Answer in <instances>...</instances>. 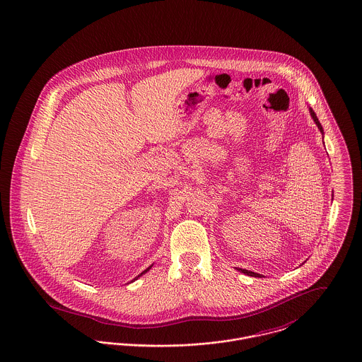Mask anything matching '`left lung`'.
<instances>
[{"mask_svg": "<svg viewBox=\"0 0 362 362\" xmlns=\"http://www.w3.org/2000/svg\"><path fill=\"white\" fill-rule=\"evenodd\" d=\"M309 112H310V115H312V118H313L314 123L317 124V127L320 129V132H321V134H324V130H322V126H321V123L318 121V118H317V115H315V112H314L312 108H309ZM239 272L241 273H244V274H247V276H252V277H264L262 274H259V273H254V272H251V270H245V269H238Z\"/></svg>", "mask_w": 362, "mask_h": 362, "instance_id": "1", "label": "left lung"}]
</instances>
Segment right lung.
<instances>
[{
	"mask_svg": "<svg viewBox=\"0 0 362 362\" xmlns=\"http://www.w3.org/2000/svg\"><path fill=\"white\" fill-rule=\"evenodd\" d=\"M151 267H152V265L149 266V267H146V269H145L144 272H143V273H140V274H139V276H137V277H136V279H134V280H137V279H139V277H141V276H143V274H145V273H146V272H148V270H149V269H151ZM134 280H132V281H134Z\"/></svg>",
	"mask_w": 362,
	"mask_h": 362,
	"instance_id": "right-lung-1",
	"label": "right lung"
}]
</instances>
